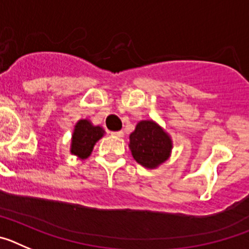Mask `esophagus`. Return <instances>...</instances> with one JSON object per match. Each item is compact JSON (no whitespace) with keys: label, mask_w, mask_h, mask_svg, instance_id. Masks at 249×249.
<instances>
[{"label":"esophagus","mask_w":249,"mask_h":249,"mask_svg":"<svg viewBox=\"0 0 249 249\" xmlns=\"http://www.w3.org/2000/svg\"><path fill=\"white\" fill-rule=\"evenodd\" d=\"M111 135L113 136V137L121 138V137H123V135H124V133H123V131H116V132H111Z\"/></svg>","instance_id":"esophagus-1"}]
</instances>
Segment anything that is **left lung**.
I'll return each mask as SVG.
<instances>
[{
    "label": "left lung",
    "instance_id": "1",
    "mask_svg": "<svg viewBox=\"0 0 249 249\" xmlns=\"http://www.w3.org/2000/svg\"><path fill=\"white\" fill-rule=\"evenodd\" d=\"M132 156L147 168H156L168 160L172 141L153 121H141L129 136Z\"/></svg>",
    "mask_w": 249,
    "mask_h": 249
}]
</instances>
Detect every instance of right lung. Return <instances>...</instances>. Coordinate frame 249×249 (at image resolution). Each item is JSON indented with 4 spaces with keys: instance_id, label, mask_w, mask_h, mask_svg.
<instances>
[{
    "instance_id": "1",
    "label": "right lung",
    "mask_w": 249,
    "mask_h": 249,
    "mask_svg": "<svg viewBox=\"0 0 249 249\" xmlns=\"http://www.w3.org/2000/svg\"><path fill=\"white\" fill-rule=\"evenodd\" d=\"M105 131L100 126H93L89 121L81 120L74 126L72 136L71 153L85 160L91 155L94 143L103 136Z\"/></svg>"
}]
</instances>
